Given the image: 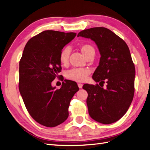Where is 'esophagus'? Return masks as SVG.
<instances>
[{"mask_svg":"<svg viewBox=\"0 0 150 150\" xmlns=\"http://www.w3.org/2000/svg\"><path fill=\"white\" fill-rule=\"evenodd\" d=\"M82 83H78V87H79V88H80V89H81L82 88Z\"/></svg>","mask_w":150,"mask_h":150,"instance_id":"esophagus-1","label":"esophagus"}]
</instances>
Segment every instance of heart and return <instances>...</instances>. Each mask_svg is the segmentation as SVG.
<instances>
[{"label": "heart", "instance_id": "b5f03b06", "mask_svg": "<svg viewBox=\"0 0 150 150\" xmlns=\"http://www.w3.org/2000/svg\"><path fill=\"white\" fill-rule=\"evenodd\" d=\"M82 54L85 57H88L89 55L92 54H95V48L89 44H82L80 47ZM69 54H70V50L68 47L63 48L59 54V60L62 65H66L68 64ZM90 71L88 69L85 68H74L68 71L67 74V78L75 81L76 82H83L87 79V76L89 74Z\"/></svg>", "mask_w": 150, "mask_h": 150}]
</instances>
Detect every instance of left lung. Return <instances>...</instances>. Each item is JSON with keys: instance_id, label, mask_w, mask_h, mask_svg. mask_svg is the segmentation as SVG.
<instances>
[{"instance_id": "1", "label": "left lung", "mask_w": 150, "mask_h": 150, "mask_svg": "<svg viewBox=\"0 0 150 150\" xmlns=\"http://www.w3.org/2000/svg\"><path fill=\"white\" fill-rule=\"evenodd\" d=\"M77 36L95 42L101 57L93 79L103 86L107 83L105 89L98 84L83 86L88 94L89 116L100 123H113L127 112L134 98L135 69L129 48L121 38L105 27L83 30Z\"/></svg>"}]
</instances>
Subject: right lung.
<instances>
[{"label": "right lung", "instance_id": "right-lung-1", "mask_svg": "<svg viewBox=\"0 0 150 150\" xmlns=\"http://www.w3.org/2000/svg\"><path fill=\"white\" fill-rule=\"evenodd\" d=\"M76 33L45 30L27 43L19 63V90L29 114L38 123L54 127L68 117L70 101L79 88L66 80L60 89L52 82L61 72L62 48Z\"/></svg>", "mask_w": 150, "mask_h": 150}]
</instances>
